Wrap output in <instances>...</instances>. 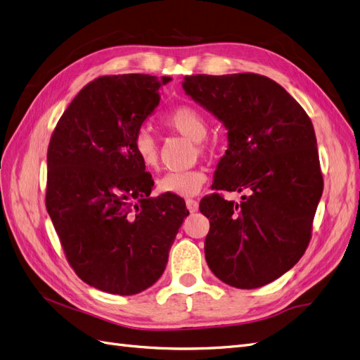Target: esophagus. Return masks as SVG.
Returning <instances> with one entry per match:
<instances>
[{
    "instance_id": "1",
    "label": "esophagus",
    "mask_w": 360,
    "mask_h": 360,
    "mask_svg": "<svg viewBox=\"0 0 360 360\" xmlns=\"http://www.w3.org/2000/svg\"><path fill=\"white\" fill-rule=\"evenodd\" d=\"M186 207H188V210H189L191 213L198 212V201H195V200H188V201H186Z\"/></svg>"
}]
</instances>
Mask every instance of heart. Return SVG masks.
Instances as JSON below:
<instances>
[{
	"instance_id": "obj_1",
	"label": "heart",
	"mask_w": 360,
	"mask_h": 360,
	"mask_svg": "<svg viewBox=\"0 0 360 360\" xmlns=\"http://www.w3.org/2000/svg\"><path fill=\"white\" fill-rule=\"evenodd\" d=\"M163 123L174 132L197 143L198 151H205L202 139L207 136V122L204 115L189 105L174 108L165 117ZM134 151L146 168H156L159 163V146L148 130L141 129L134 138ZM207 176L202 169H189L181 172H167L158 180V191L176 197H193L197 195Z\"/></svg>"
}]
</instances>
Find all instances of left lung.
<instances>
[{
	"instance_id": "1",
	"label": "left lung",
	"mask_w": 360,
	"mask_h": 360,
	"mask_svg": "<svg viewBox=\"0 0 360 360\" xmlns=\"http://www.w3.org/2000/svg\"><path fill=\"white\" fill-rule=\"evenodd\" d=\"M184 93L226 129L214 189L200 202L209 217L205 261L225 284L252 290L288 271L308 248L323 193L317 139L303 108L255 73L184 76Z\"/></svg>"
}]
</instances>
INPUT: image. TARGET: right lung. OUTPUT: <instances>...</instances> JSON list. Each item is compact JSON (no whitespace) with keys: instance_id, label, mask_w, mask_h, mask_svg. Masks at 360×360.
I'll return each mask as SVG.
<instances>
[{"instance_id":"add662e5","label":"right lung","mask_w":360,"mask_h":360,"mask_svg":"<svg viewBox=\"0 0 360 360\" xmlns=\"http://www.w3.org/2000/svg\"><path fill=\"white\" fill-rule=\"evenodd\" d=\"M169 76H101L61 115L48 148L46 209L85 284L132 296L162 276L189 214L176 195L148 198L153 180L134 138Z\"/></svg>"}]
</instances>
